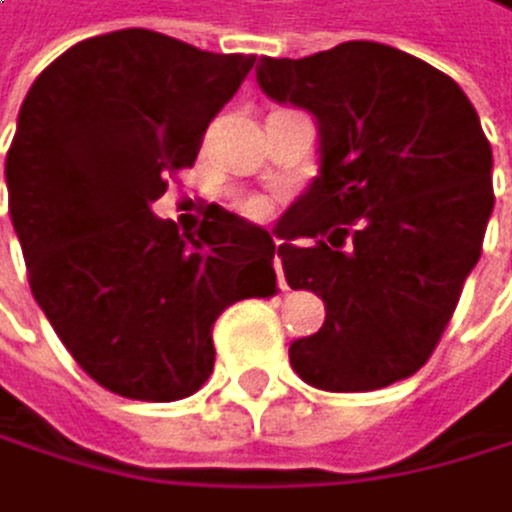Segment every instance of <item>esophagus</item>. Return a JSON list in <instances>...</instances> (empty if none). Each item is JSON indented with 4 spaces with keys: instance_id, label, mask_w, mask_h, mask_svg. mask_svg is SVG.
I'll return each mask as SVG.
<instances>
[{
    "instance_id": "esophagus-1",
    "label": "esophagus",
    "mask_w": 512,
    "mask_h": 512,
    "mask_svg": "<svg viewBox=\"0 0 512 512\" xmlns=\"http://www.w3.org/2000/svg\"><path fill=\"white\" fill-rule=\"evenodd\" d=\"M277 245H280V242H277ZM273 267H277V286L286 289V277H283V261H280V254L273 258Z\"/></svg>"
}]
</instances>
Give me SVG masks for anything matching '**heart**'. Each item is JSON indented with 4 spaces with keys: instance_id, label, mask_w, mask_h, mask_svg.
Instances as JSON below:
<instances>
[{
    "instance_id": "obj_1",
    "label": "heart",
    "mask_w": 512,
    "mask_h": 512,
    "mask_svg": "<svg viewBox=\"0 0 512 512\" xmlns=\"http://www.w3.org/2000/svg\"><path fill=\"white\" fill-rule=\"evenodd\" d=\"M248 213H251V217H264V213H267V204H264V201H251V204H248Z\"/></svg>"
}]
</instances>
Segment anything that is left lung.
I'll return each instance as SVG.
<instances>
[{
	"label": "left lung",
	"mask_w": 512,
	"mask_h": 512,
	"mask_svg": "<svg viewBox=\"0 0 512 512\" xmlns=\"http://www.w3.org/2000/svg\"><path fill=\"white\" fill-rule=\"evenodd\" d=\"M258 84L318 125L321 169L277 223L286 283L327 311L289 346L292 371L330 393L403 381L428 362L482 254L494 160L478 112L444 71L368 40L264 56Z\"/></svg>",
	"instance_id": "left-lung-1"
}]
</instances>
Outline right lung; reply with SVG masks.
I'll return each instance as SVG.
<instances>
[{"instance_id": "add662e5", "label": "right lung", "mask_w": 512, "mask_h": 512, "mask_svg": "<svg viewBox=\"0 0 512 512\" xmlns=\"http://www.w3.org/2000/svg\"><path fill=\"white\" fill-rule=\"evenodd\" d=\"M251 65L128 27L65 49L21 103L5 185L30 292L71 359L128 400L201 390L220 314L277 292L267 229L217 204L194 232L153 213Z\"/></svg>"}]
</instances>
